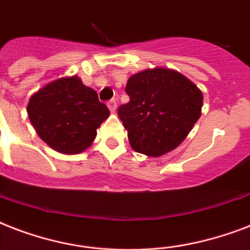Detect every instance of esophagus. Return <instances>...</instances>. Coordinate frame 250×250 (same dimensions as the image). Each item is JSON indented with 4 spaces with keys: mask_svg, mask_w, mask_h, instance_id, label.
I'll return each instance as SVG.
<instances>
[{
    "mask_svg": "<svg viewBox=\"0 0 250 250\" xmlns=\"http://www.w3.org/2000/svg\"><path fill=\"white\" fill-rule=\"evenodd\" d=\"M107 107H109V110L111 113H115V110H117V101H115V100H110V101L107 102Z\"/></svg>",
    "mask_w": 250,
    "mask_h": 250,
    "instance_id": "34e87169",
    "label": "esophagus"
}]
</instances>
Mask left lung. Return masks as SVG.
<instances>
[{
  "instance_id": "1",
  "label": "left lung",
  "mask_w": 250,
  "mask_h": 250,
  "mask_svg": "<svg viewBox=\"0 0 250 250\" xmlns=\"http://www.w3.org/2000/svg\"><path fill=\"white\" fill-rule=\"evenodd\" d=\"M125 92L129 102L118 115L137 153L160 157L174 150L201 115L202 92L180 72L156 67L132 75Z\"/></svg>"
}]
</instances>
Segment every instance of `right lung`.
<instances>
[{"instance_id": "right-lung-1", "label": "right lung", "mask_w": 250, "mask_h": 250, "mask_svg": "<svg viewBox=\"0 0 250 250\" xmlns=\"http://www.w3.org/2000/svg\"><path fill=\"white\" fill-rule=\"evenodd\" d=\"M29 121L41 140L57 152L79 154L89 148L110 111L96 90L78 76L61 78L32 94Z\"/></svg>"}]
</instances>
